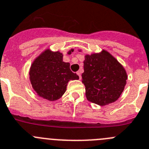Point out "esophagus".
Here are the masks:
<instances>
[{"label":"esophagus","instance_id":"obj_1","mask_svg":"<svg viewBox=\"0 0 149 149\" xmlns=\"http://www.w3.org/2000/svg\"><path fill=\"white\" fill-rule=\"evenodd\" d=\"M77 74H78V76H79V79H81V71H78L77 72Z\"/></svg>","mask_w":149,"mask_h":149}]
</instances>
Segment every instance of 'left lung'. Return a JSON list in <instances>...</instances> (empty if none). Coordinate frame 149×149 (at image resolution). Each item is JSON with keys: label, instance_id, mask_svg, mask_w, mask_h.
<instances>
[{"label": "left lung", "instance_id": "obj_1", "mask_svg": "<svg viewBox=\"0 0 149 149\" xmlns=\"http://www.w3.org/2000/svg\"><path fill=\"white\" fill-rule=\"evenodd\" d=\"M84 70L81 77L88 101L104 106L118 99L124 90L127 75L110 54L103 51L85 56Z\"/></svg>", "mask_w": 149, "mask_h": 149}]
</instances>
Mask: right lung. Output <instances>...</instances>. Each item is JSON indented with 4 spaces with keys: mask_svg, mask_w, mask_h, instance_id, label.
I'll use <instances>...</instances> for the list:
<instances>
[{
    "mask_svg": "<svg viewBox=\"0 0 149 149\" xmlns=\"http://www.w3.org/2000/svg\"><path fill=\"white\" fill-rule=\"evenodd\" d=\"M71 51L69 54H71ZM62 54L47 50L33 62L30 69V80L37 93L49 101L61 98L66 91L70 80L79 76L70 69V63L62 60Z\"/></svg>",
    "mask_w": 149,
    "mask_h": 149,
    "instance_id": "right-lung-1",
    "label": "right lung"
}]
</instances>
